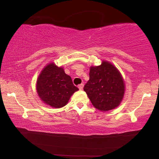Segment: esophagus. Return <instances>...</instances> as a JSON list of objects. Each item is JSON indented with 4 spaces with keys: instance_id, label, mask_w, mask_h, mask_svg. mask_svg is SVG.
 <instances>
[{
    "instance_id": "obj_1",
    "label": "esophagus",
    "mask_w": 159,
    "mask_h": 159,
    "mask_svg": "<svg viewBox=\"0 0 159 159\" xmlns=\"http://www.w3.org/2000/svg\"><path fill=\"white\" fill-rule=\"evenodd\" d=\"M83 86H84V84H83V83H81V84H80V85H79V90H83Z\"/></svg>"
}]
</instances>
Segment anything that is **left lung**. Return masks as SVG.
Listing matches in <instances>:
<instances>
[{"mask_svg":"<svg viewBox=\"0 0 159 159\" xmlns=\"http://www.w3.org/2000/svg\"><path fill=\"white\" fill-rule=\"evenodd\" d=\"M89 75L90 79L83 90L93 105L102 111L119 105L124 96L125 83L116 67L103 61L101 65L91 66Z\"/></svg>","mask_w":159,"mask_h":159,"instance_id":"left-lung-1","label":"left lung"}]
</instances>
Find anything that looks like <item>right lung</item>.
I'll return each mask as SVG.
<instances>
[{"label": "right lung", "instance_id": "1", "mask_svg": "<svg viewBox=\"0 0 159 159\" xmlns=\"http://www.w3.org/2000/svg\"><path fill=\"white\" fill-rule=\"evenodd\" d=\"M36 90L45 104L53 108H61L68 103L71 96L79 90L71 78L65 74L62 67L48 64L37 79Z\"/></svg>", "mask_w": 159, "mask_h": 159}]
</instances>
